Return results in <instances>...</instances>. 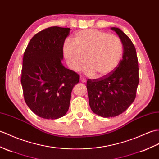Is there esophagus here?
I'll return each instance as SVG.
<instances>
[{
	"label": "esophagus",
	"mask_w": 159,
	"mask_h": 159,
	"mask_svg": "<svg viewBox=\"0 0 159 159\" xmlns=\"http://www.w3.org/2000/svg\"><path fill=\"white\" fill-rule=\"evenodd\" d=\"M80 80L83 83H85L86 82V79L84 78V77H83V76H80Z\"/></svg>",
	"instance_id": "obj_1"
}]
</instances>
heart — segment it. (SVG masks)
<instances>
[{"mask_svg": "<svg viewBox=\"0 0 159 159\" xmlns=\"http://www.w3.org/2000/svg\"><path fill=\"white\" fill-rule=\"evenodd\" d=\"M63 53L72 70H79L85 60L87 64L83 71L100 78L111 73L119 64L123 45L116 35L97 29H87L76 33L73 43L65 42Z\"/></svg>", "mask_w": 159, "mask_h": 159, "instance_id": "1", "label": "heart"}]
</instances>
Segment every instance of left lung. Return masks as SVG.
I'll return each instance as SVG.
<instances>
[{"instance_id":"1","label":"left lung","mask_w":159,"mask_h":159,"mask_svg":"<svg viewBox=\"0 0 159 159\" xmlns=\"http://www.w3.org/2000/svg\"><path fill=\"white\" fill-rule=\"evenodd\" d=\"M111 30L119 35L123 45V59L109 75L88 79L87 89L91 109L104 118L124 112L134 102L139 83L138 60L131 39L118 28Z\"/></svg>"}]
</instances>
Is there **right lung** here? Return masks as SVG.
<instances>
[{
    "mask_svg": "<svg viewBox=\"0 0 159 159\" xmlns=\"http://www.w3.org/2000/svg\"><path fill=\"white\" fill-rule=\"evenodd\" d=\"M70 28L53 26L30 40L25 50L21 83L25 102L45 119H57L68 112L72 90L80 76L63 66V47Z\"/></svg>",
    "mask_w": 159,
    "mask_h": 159,
    "instance_id": "right-lung-1",
    "label": "right lung"
}]
</instances>
